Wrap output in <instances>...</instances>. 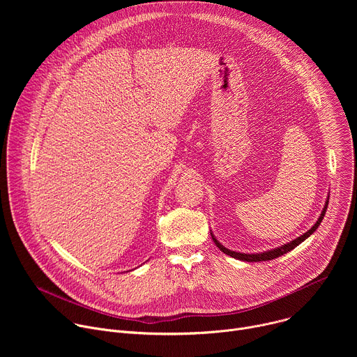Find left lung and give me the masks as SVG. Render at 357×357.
<instances>
[{"instance_id":"1","label":"left lung","mask_w":357,"mask_h":357,"mask_svg":"<svg viewBox=\"0 0 357 357\" xmlns=\"http://www.w3.org/2000/svg\"><path fill=\"white\" fill-rule=\"evenodd\" d=\"M328 202H329V197H326L325 206H324V209H322V212H321V216L318 218L317 223H315L307 233L301 234L299 237H296L295 240H292V241H289V243H285V244H282V245H280V247H277V248H271V250H267V251H263V252H248V254H247V252L233 251V250L226 248L223 244H220L219 240L213 236L212 231H211V236H212L215 244L220 248V251H223L225 254H227V256H230V257H233V259H237V260H241V261H247V263H257V261L274 260V259L282 256V254H285V252L294 250L298 244H301L303 240H307V238L319 227V225H321V222H322V219H324V216H325V213H326V209H328Z\"/></svg>"}]
</instances>
